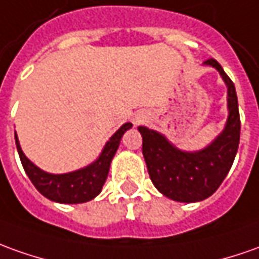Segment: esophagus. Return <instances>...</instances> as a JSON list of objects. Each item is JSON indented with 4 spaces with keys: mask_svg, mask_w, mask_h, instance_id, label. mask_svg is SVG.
I'll use <instances>...</instances> for the list:
<instances>
[{
    "mask_svg": "<svg viewBox=\"0 0 259 259\" xmlns=\"http://www.w3.org/2000/svg\"><path fill=\"white\" fill-rule=\"evenodd\" d=\"M142 121V118H137L135 119V124H138V122H141Z\"/></svg>",
    "mask_w": 259,
    "mask_h": 259,
    "instance_id": "esophagus-1",
    "label": "esophagus"
}]
</instances>
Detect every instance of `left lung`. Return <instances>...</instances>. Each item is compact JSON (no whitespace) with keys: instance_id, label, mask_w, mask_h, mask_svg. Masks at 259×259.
<instances>
[{"instance_id":"8db88e82","label":"left lung","mask_w":259,"mask_h":259,"mask_svg":"<svg viewBox=\"0 0 259 259\" xmlns=\"http://www.w3.org/2000/svg\"><path fill=\"white\" fill-rule=\"evenodd\" d=\"M204 65L217 69L227 85V122L210 145L201 151L185 152L170 144L165 135L138 126L153 186L163 196L183 203L204 200L214 193L231 169L240 144L241 122L234 83L215 59H207Z\"/></svg>"}]
</instances>
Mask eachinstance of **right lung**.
I'll return each instance as SVG.
<instances>
[{"label": "right lung", "instance_id": "add662e5", "mask_svg": "<svg viewBox=\"0 0 259 259\" xmlns=\"http://www.w3.org/2000/svg\"><path fill=\"white\" fill-rule=\"evenodd\" d=\"M131 126H133L131 122H126L121 126L107 142L97 160H94L93 163L83 169L63 175L48 174L42 169H39L36 165H33L22 152L17 133H15V144H17L18 153H19L25 172L39 193L44 194L46 199L56 201V203L77 204V203L92 200L97 194H100L108 176L110 165L118 149L121 138L126 130H130Z\"/></svg>", "mask_w": 259, "mask_h": 259}]
</instances>
